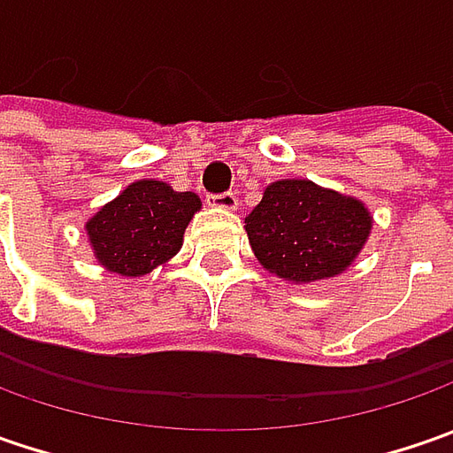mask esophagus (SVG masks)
Segmentation results:
<instances>
[{
	"mask_svg": "<svg viewBox=\"0 0 453 453\" xmlns=\"http://www.w3.org/2000/svg\"><path fill=\"white\" fill-rule=\"evenodd\" d=\"M211 203L219 206V209H224V211H234L236 206H239V199H236V194L232 191H224V194H217V196H211Z\"/></svg>",
	"mask_w": 453,
	"mask_h": 453,
	"instance_id": "obj_1",
	"label": "esophagus"
}]
</instances>
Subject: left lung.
<instances>
[{"label": "left lung", "instance_id": "left-lung-1", "mask_svg": "<svg viewBox=\"0 0 453 453\" xmlns=\"http://www.w3.org/2000/svg\"><path fill=\"white\" fill-rule=\"evenodd\" d=\"M244 229L265 270L292 285H310L338 277L356 262L373 214L356 196L307 179H282L265 188Z\"/></svg>", "mask_w": 453, "mask_h": 453}]
</instances>
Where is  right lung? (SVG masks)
Wrapping results in <instances>:
<instances>
[{
	"mask_svg": "<svg viewBox=\"0 0 453 453\" xmlns=\"http://www.w3.org/2000/svg\"><path fill=\"white\" fill-rule=\"evenodd\" d=\"M201 209L194 191H173L165 181L141 179L85 221L93 257L105 272L146 277L173 259L188 221Z\"/></svg>",
	"mask_w": 453,
	"mask_h": 453,
	"instance_id": "right-lung-1",
	"label": "right lung"
}]
</instances>
